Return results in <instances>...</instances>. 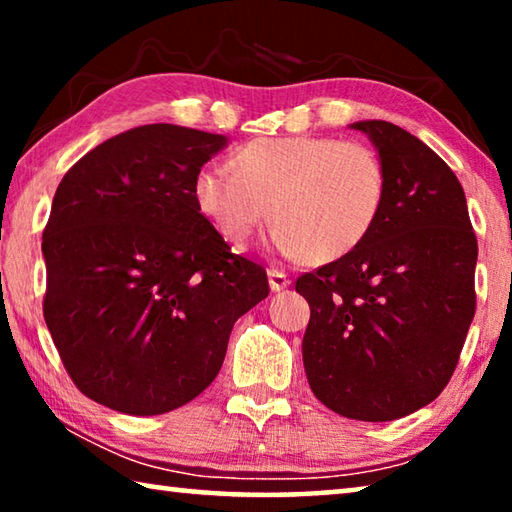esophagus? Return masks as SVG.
Instances as JSON below:
<instances>
[{
    "mask_svg": "<svg viewBox=\"0 0 512 512\" xmlns=\"http://www.w3.org/2000/svg\"><path fill=\"white\" fill-rule=\"evenodd\" d=\"M268 284H271V291H282L289 287L291 280L287 273L277 271V268H271V271H268Z\"/></svg>",
    "mask_w": 512,
    "mask_h": 512,
    "instance_id": "obj_1",
    "label": "esophagus"
}]
</instances>
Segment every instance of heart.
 Masks as SVG:
<instances>
[{
  "label": "heart",
  "instance_id": "b5f03b06",
  "mask_svg": "<svg viewBox=\"0 0 512 512\" xmlns=\"http://www.w3.org/2000/svg\"><path fill=\"white\" fill-rule=\"evenodd\" d=\"M232 171L205 167L194 178L201 214L232 244L268 219L273 246L314 264L359 248L386 203V169L361 142L334 137H259L232 153Z\"/></svg>",
  "mask_w": 512,
  "mask_h": 512
}]
</instances>
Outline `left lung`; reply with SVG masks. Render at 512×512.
<instances>
[{
	"label": "left lung",
	"instance_id": "left-lung-1",
	"mask_svg": "<svg viewBox=\"0 0 512 512\" xmlns=\"http://www.w3.org/2000/svg\"><path fill=\"white\" fill-rule=\"evenodd\" d=\"M350 128L386 169V203L359 248L298 277L311 316L309 386L343 418L388 422L443 393L474 318L476 235L454 171L391 121Z\"/></svg>",
	"mask_w": 512,
	"mask_h": 512
}]
</instances>
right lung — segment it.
<instances>
[{"label":"right lung","mask_w":512,"mask_h":512,"mask_svg":"<svg viewBox=\"0 0 512 512\" xmlns=\"http://www.w3.org/2000/svg\"><path fill=\"white\" fill-rule=\"evenodd\" d=\"M223 135L149 124L110 137L56 189L42 235L45 323L90 400L160 415L201 395L232 325L268 296L259 264L194 201V178Z\"/></svg>","instance_id":"obj_1"}]
</instances>
